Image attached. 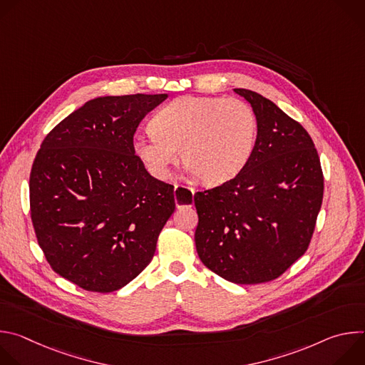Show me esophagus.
Here are the masks:
<instances>
[{
	"label": "esophagus",
	"instance_id": "esophagus-1",
	"mask_svg": "<svg viewBox=\"0 0 365 365\" xmlns=\"http://www.w3.org/2000/svg\"><path fill=\"white\" fill-rule=\"evenodd\" d=\"M187 189H189V192L192 193V200H193V193H195V190H193L192 187H185V186H182V185H175V200H176L178 207L180 206L179 203H182V202H178V196L182 195V197H185V193L187 192Z\"/></svg>",
	"mask_w": 365,
	"mask_h": 365
}]
</instances>
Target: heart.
I'll list each match as a JSON object with an SVG mask.
<instances>
[{
    "label": "heart",
    "mask_w": 365,
    "mask_h": 365,
    "mask_svg": "<svg viewBox=\"0 0 365 365\" xmlns=\"http://www.w3.org/2000/svg\"><path fill=\"white\" fill-rule=\"evenodd\" d=\"M151 128L134 138V151L153 176L170 175L180 147L189 173L200 175L207 185H221L251 159L258 123L241 99L180 96L155 113Z\"/></svg>",
    "instance_id": "1"
}]
</instances>
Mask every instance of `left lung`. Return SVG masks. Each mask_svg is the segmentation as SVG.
Wrapping results in <instances>:
<instances>
[{
	"instance_id": "8db88e82",
	"label": "left lung",
	"mask_w": 365,
	"mask_h": 365,
	"mask_svg": "<svg viewBox=\"0 0 365 365\" xmlns=\"http://www.w3.org/2000/svg\"><path fill=\"white\" fill-rule=\"evenodd\" d=\"M258 123L254 151L231 180L196 192L200 262L237 284L282 276L309 247L324 197L319 155L307 131L274 102L235 88Z\"/></svg>"
}]
</instances>
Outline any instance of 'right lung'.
I'll use <instances>...</instances> for the list:
<instances>
[{
    "instance_id": "obj_1",
    "label": "right lung",
    "mask_w": 365,
    "mask_h": 365,
    "mask_svg": "<svg viewBox=\"0 0 365 365\" xmlns=\"http://www.w3.org/2000/svg\"><path fill=\"white\" fill-rule=\"evenodd\" d=\"M168 98L99 96L43 140L30 173V211L50 267L76 286L115 292L151 262L175 211L173 186L135 155L141 120Z\"/></svg>"
}]
</instances>
